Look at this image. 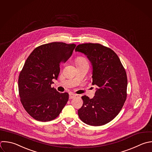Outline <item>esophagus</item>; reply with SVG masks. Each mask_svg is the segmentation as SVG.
Instances as JSON below:
<instances>
[{"mask_svg":"<svg viewBox=\"0 0 152 152\" xmlns=\"http://www.w3.org/2000/svg\"><path fill=\"white\" fill-rule=\"evenodd\" d=\"M76 96H77V95H76L75 94H74V93H72V92L69 93V99H72L75 97Z\"/></svg>","mask_w":152,"mask_h":152,"instance_id":"1","label":"esophagus"}]
</instances>
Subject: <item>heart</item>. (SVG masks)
I'll use <instances>...</instances> for the list:
<instances>
[{
    "mask_svg": "<svg viewBox=\"0 0 152 152\" xmlns=\"http://www.w3.org/2000/svg\"><path fill=\"white\" fill-rule=\"evenodd\" d=\"M75 62H76V64L77 63H81V62H87V60L86 59V58H84V57H81V56H80V57H78L76 58L75 59Z\"/></svg>",
    "mask_w": 152,
    "mask_h": 152,
    "instance_id": "b5f03b06",
    "label": "heart"
}]
</instances>
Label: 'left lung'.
<instances>
[{
  "mask_svg": "<svg viewBox=\"0 0 152 152\" xmlns=\"http://www.w3.org/2000/svg\"><path fill=\"white\" fill-rule=\"evenodd\" d=\"M75 50L86 55L92 64V84L98 87L93 99L81 97L79 118L89 125H104L118 115L126 100L125 69L116 53L99 43L81 44Z\"/></svg>",
  "mask_w": 152,
  "mask_h": 152,
  "instance_id": "1",
  "label": "left lung"
}]
</instances>
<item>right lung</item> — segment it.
<instances>
[{"instance_id":"obj_1","label":"right lung","mask_w":152,"mask_h":152,"mask_svg":"<svg viewBox=\"0 0 152 152\" xmlns=\"http://www.w3.org/2000/svg\"><path fill=\"white\" fill-rule=\"evenodd\" d=\"M76 45L52 42L37 47L27 59L18 78L21 102L34 119L47 122L59 116L69 94L51 87L57 80L60 64L71 56Z\"/></svg>"}]
</instances>
